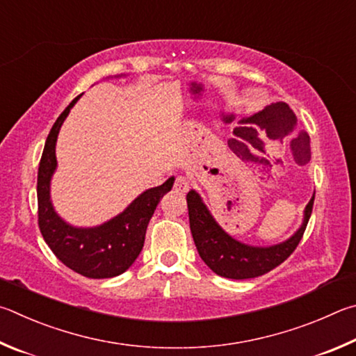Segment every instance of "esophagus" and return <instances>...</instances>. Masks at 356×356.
I'll return each instance as SVG.
<instances>
[{
  "instance_id": "1",
  "label": "esophagus",
  "mask_w": 356,
  "mask_h": 356,
  "mask_svg": "<svg viewBox=\"0 0 356 356\" xmlns=\"http://www.w3.org/2000/svg\"><path fill=\"white\" fill-rule=\"evenodd\" d=\"M173 188L178 192H188L189 191V179L186 177H178L177 179H175Z\"/></svg>"
}]
</instances>
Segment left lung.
I'll return each mask as SVG.
<instances>
[{"instance_id":"obj_1","label":"left lung","mask_w":356,"mask_h":356,"mask_svg":"<svg viewBox=\"0 0 356 356\" xmlns=\"http://www.w3.org/2000/svg\"><path fill=\"white\" fill-rule=\"evenodd\" d=\"M186 200L189 209L191 233L198 254L217 275L232 280L257 278L284 263L302 241L314 204L313 197L305 209L302 227L291 239L272 247H252L242 244L223 232L195 191H189Z\"/></svg>"}]
</instances>
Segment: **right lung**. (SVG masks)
I'll return each instance as SVG.
<instances>
[{"mask_svg": "<svg viewBox=\"0 0 356 356\" xmlns=\"http://www.w3.org/2000/svg\"><path fill=\"white\" fill-rule=\"evenodd\" d=\"M76 97L54 122L43 148L37 173V214L43 239L62 264L87 278H112L134 263L145 242L148 222L175 178L140 194L114 219L95 228L67 225L49 202V179L56 168V139Z\"/></svg>", "mask_w": 356, "mask_h": 356, "instance_id": "right-lung-1", "label": "right lung"}]
</instances>
